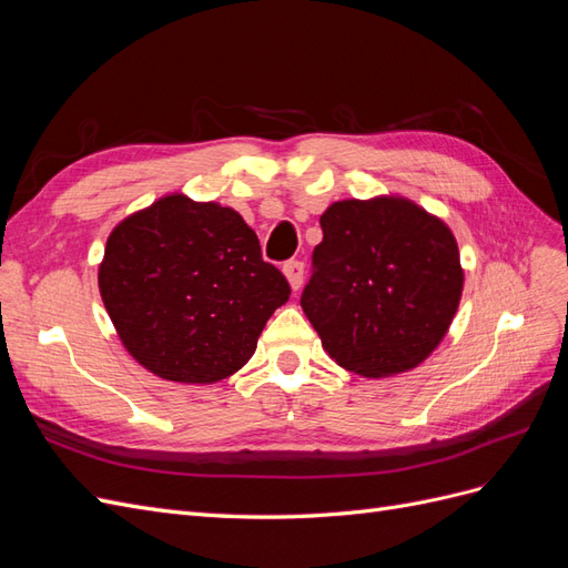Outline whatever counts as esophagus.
<instances>
[{
  "label": "esophagus",
  "instance_id": "obj_1",
  "mask_svg": "<svg viewBox=\"0 0 568 568\" xmlns=\"http://www.w3.org/2000/svg\"><path fill=\"white\" fill-rule=\"evenodd\" d=\"M284 274L291 284V288L298 291L303 286V274H305V265L301 261H288L284 263Z\"/></svg>",
  "mask_w": 568,
  "mask_h": 568
}]
</instances>
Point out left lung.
Instances as JSON below:
<instances>
[{"label": "left lung", "mask_w": 568, "mask_h": 568, "mask_svg": "<svg viewBox=\"0 0 568 568\" xmlns=\"http://www.w3.org/2000/svg\"><path fill=\"white\" fill-rule=\"evenodd\" d=\"M301 307L341 367L400 374L434 353L457 313L464 272L453 232L395 196L336 201Z\"/></svg>", "instance_id": "8db88e82"}]
</instances>
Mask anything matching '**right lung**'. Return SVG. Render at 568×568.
I'll return each mask as SVG.
<instances>
[{"label":"right lung","mask_w":568,"mask_h":568,"mask_svg":"<svg viewBox=\"0 0 568 568\" xmlns=\"http://www.w3.org/2000/svg\"><path fill=\"white\" fill-rule=\"evenodd\" d=\"M99 291L128 353L161 379L215 384L291 296L244 217L170 194L111 232Z\"/></svg>","instance_id":"1"}]
</instances>
